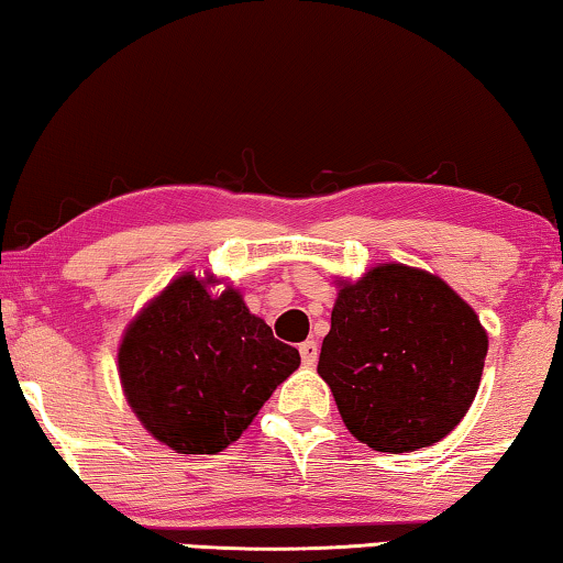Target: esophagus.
I'll return each mask as SVG.
<instances>
[{
    "label": "esophagus",
    "mask_w": 563,
    "mask_h": 563,
    "mask_svg": "<svg viewBox=\"0 0 563 563\" xmlns=\"http://www.w3.org/2000/svg\"><path fill=\"white\" fill-rule=\"evenodd\" d=\"M298 352H300V360H303L306 367H313L316 360H319V344H316L313 339H308V342L300 344Z\"/></svg>",
    "instance_id": "esophagus-1"
}]
</instances>
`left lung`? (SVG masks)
<instances>
[{
  "label": "left lung",
  "instance_id": "8db88e82",
  "mask_svg": "<svg viewBox=\"0 0 563 563\" xmlns=\"http://www.w3.org/2000/svg\"><path fill=\"white\" fill-rule=\"evenodd\" d=\"M485 357L477 313L446 283L379 265L339 290L319 375L354 437L402 454L431 446L462 421Z\"/></svg>",
  "mask_w": 563,
  "mask_h": 563
}]
</instances>
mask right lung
<instances>
[{
    "instance_id": "add662e5",
    "label": "right lung",
    "mask_w": 563,
    "mask_h": 563,
    "mask_svg": "<svg viewBox=\"0 0 563 563\" xmlns=\"http://www.w3.org/2000/svg\"><path fill=\"white\" fill-rule=\"evenodd\" d=\"M300 364L236 290L219 298L194 275L173 280L120 346L126 400L157 441L217 454L242 437L275 387Z\"/></svg>"
}]
</instances>
